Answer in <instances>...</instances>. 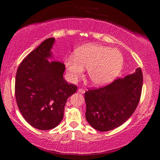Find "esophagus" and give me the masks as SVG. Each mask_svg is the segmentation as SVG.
Returning <instances> with one entry per match:
<instances>
[{"label":"esophagus","instance_id":"esophagus-1","mask_svg":"<svg viewBox=\"0 0 160 160\" xmlns=\"http://www.w3.org/2000/svg\"><path fill=\"white\" fill-rule=\"evenodd\" d=\"M78 92H80V93H81V94H84V93H85V92H86V90L85 89H78Z\"/></svg>","mask_w":160,"mask_h":160}]
</instances>
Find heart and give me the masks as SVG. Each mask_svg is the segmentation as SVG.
Instances as JSON below:
<instances>
[{
	"label": "heart",
	"instance_id": "b5f03b06",
	"mask_svg": "<svg viewBox=\"0 0 160 160\" xmlns=\"http://www.w3.org/2000/svg\"><path fill=\"white\" fill-rule=\"evenodd\" d=\"M68 78L77 82L87 68L88 78L95 86L109 83L118 76L123 65V56L118 49L89 43L79 47L65 58Z\"/></svg>",
	"mask_w": 160,
	"mask_h": 160
}]
</instances>
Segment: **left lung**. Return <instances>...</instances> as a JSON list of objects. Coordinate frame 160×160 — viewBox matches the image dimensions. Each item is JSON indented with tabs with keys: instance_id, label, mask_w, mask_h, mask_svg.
<instances>
[{
	"instance_id": "left-lung-1",
	"label": "left lung",
	"mask_w": 160,
	"mask_h": 160,
	"mask_svg": "<svg viewBox=\"0 0 160 160\" xmlns=\"http://www.w3.org/2000/svg\"><path fill=\"white\" fill-rule=\"evenodd\" d=\"M143 75L140 68L132 74L104 87L85 92L86 119L100 132L114 129L132 115L140 101Z\"/></svg>"
}]
</instances>
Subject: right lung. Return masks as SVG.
<instances>
[{
	"label": "right lung",
	"mask_w": 160,
	"mask_h": 160,
	"mask_svg": "<svg viewBox=\"0 0 160 160\" xmlns=\"http://www.w3.org/2000/svg\"><path fill=\"white\" fill-rule=\"evenodd\" d=\"M54 43V38L42 42L24 58L16 76L18 108L24 119L40 130L52 129L61 122L67 99L78 89L64 79L63 63L49 61Z\"/></svg>",
	"instance_id": "obj_1"
}]
</instances>
